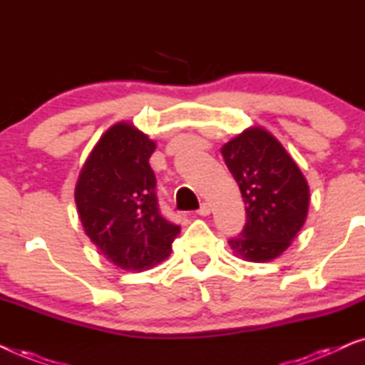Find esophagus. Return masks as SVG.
<instances>
[{
	"mask_svg": "<svg viewBox=\"0 0 365 365\" xmlns=\"http://www.w3.org/2000/svg\"><path fill=\"white\" fill-rule=\"evenodd\" d=\"M209 212H211V204L209 202H202L201 207L197 209V214H201V216H207Z\"/></svg>",
	"mask_w": 365,
	"mask_h": 365,
	"instance_id": "1",
	"label": "esophagus"
}]
</instances>
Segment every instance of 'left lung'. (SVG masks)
<instances>
[{"instance_id": "left-lung-1", "label": "left lung", "mask_w": 365, "mask_h": 365, "mask_svg": "<svg viewBox=\"0 0 365 365\" xmlns=\"http://www.w3.org/2000/svg\"><path fill=\"white\" fill-rule=\"evenodd\" d=\"M224 163L246 204V226L229 239L252 262L281 256L307 217L309 186L282 144L262 128L246 129L222 149Z\"/></svg>"}]
</instances>
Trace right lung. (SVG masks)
Wrapping results in <instances>:
<instances>
[{
    "mask_svg": "<svg viewBox=\"0 0 365 365\" xmlns=\"http://www.w3.org/2000/svg\"><path fill=\"white\" fill-rule=\"evenodd\" d=\"M156 144L133 124L118 123L79 174L74 199L84 232L108 261L144 271L171 252L181 227L161 214L149 158Z\"/></svg>",
    "mask_w": 365,
    "mask_h": 365,
    "instance_id": "1",
    "label": "right lung"
}]
</instances>
